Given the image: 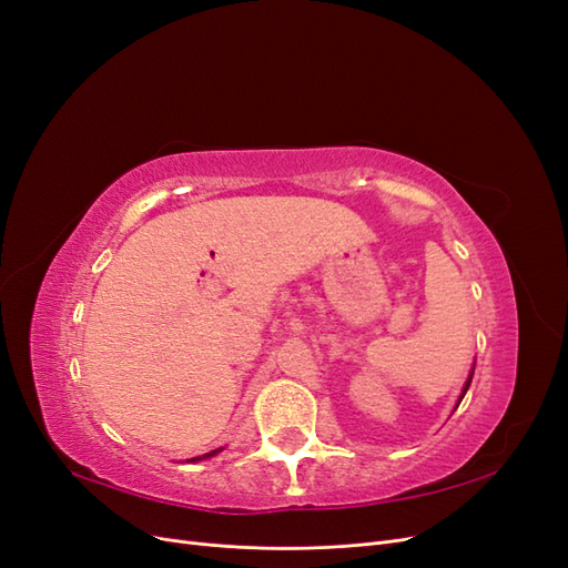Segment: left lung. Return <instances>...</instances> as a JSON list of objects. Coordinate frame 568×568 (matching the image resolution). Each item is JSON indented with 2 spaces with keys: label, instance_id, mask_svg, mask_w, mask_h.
Listing matches in <instances>:
<instances>
[{
  "label": "left lung",
  "instance_id": "obj_1",
  "mask_svg": "<svg viewBox=\"0 0 568 568\" xmlns=\"http://www.w3.org/2000/svg\"><path fill=\"white\" fill-rule=\"evenodd\" d=\"M471 376H474V367H471V372H469V379H467V382H464V386H462V395H459V400H457V405L462 403V398H464V393H467V390H469V384H471ZM457 405H455V407H457Z\"/></svg>",
  "mask_w": 568,
  "mask_h": 568
}]
</instances>
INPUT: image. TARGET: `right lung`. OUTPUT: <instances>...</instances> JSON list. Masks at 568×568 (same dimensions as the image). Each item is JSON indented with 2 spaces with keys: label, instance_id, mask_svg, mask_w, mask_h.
Listing matches in <instances>:
<instances>
[{
  "label": "right lung",
  "instance_id": "add662e5",
  "mask_svg": "<svg viewBox=\"0 0 568 568\" xmlns=\"http://www.w3.org/2000/svg\"><path fill=\"white\" fill-rule=\"evenodd\" d=\"M217 453H222V448H217V450H211V453H205V455H201V457H192V459H186V462H201V459H209V457H215Z\"/></svg>",
  "mask_w": 568,
  "mask_h": 568
}]
</instances>
